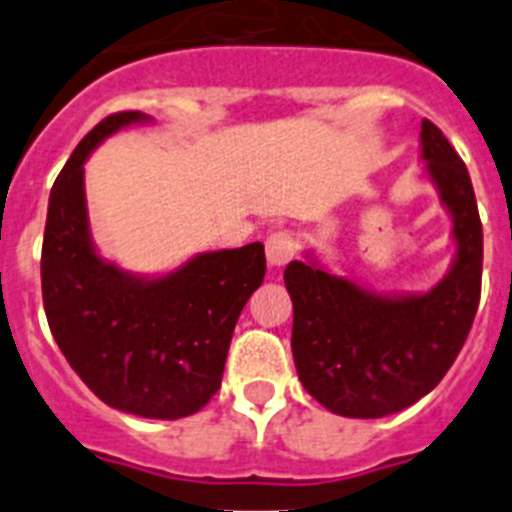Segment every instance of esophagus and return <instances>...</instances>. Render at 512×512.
I'll list each match as a JSON object with an SVG mask.
<instances>
[{
    "label": "esophagus",
    "instance_id": "1",
    "mask_svg": "<svg viewBox=\"0 0 512 512\" xmlns=\"http://www.w3.org/2000/svg\"><path fill=\"white\" fill-rule=\"evenodd\" d=\"M295 253H297L295 235L287 233V230H279V233L266 238V261H269L271 269H279V266H284L287 261L295 259Z\"/></svg>",
    "mask_w": 512,
    "mask_h": 512
}]
</instances>
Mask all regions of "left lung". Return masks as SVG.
Masks as SVG:
<instances>
[{
	"instance_id": "obj_1",
	"label": "left lung",
	"mask_w": 512,
	"mask_h": 512,
	"mask_svg": "<svg viewBox=\"0 0 512 512\" xmlns=\"http://www.w3.org/2000/svg\"><path fill=\"white\" fill-rule=\"evenodd\" d=\"M420 158L454 223L456 253L441 282L428 292L384 295L328 271L312 251L284 269L300 382L343 418H384L428 395L459 356L477 315L482 223L472 179L431 120L420 125Z\"/></svg>"
}]
</instances>
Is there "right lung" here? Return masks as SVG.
Listing matches in <instances>:
<instances>
[{"label": "right lung", "mask_w": 512, "mask_h": 512, "mask_svg": "<svg viewBox=\"0 0 512 512\" xmlns=\"http://www.w3.org/2000/svg\"><path fill=\"white\" fill-rule=\"evenodd\" d=\"M143 112L104 117L84 135L48 200L40 279L58 348L110 408L140 418L197 413L220 390L230 338L266 274L264 243L197 253L169 274L143 277L102 259L84 194L89 153Z\"/></svg>", "instance_id": "add662e5"}]
</instances>
